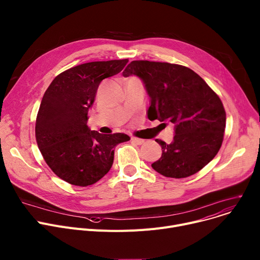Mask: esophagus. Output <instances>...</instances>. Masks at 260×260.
<instances>
[{"mask_svg":"<svg viewBox=\"0 0 260 260\" xmlns=\"http://www.w3.org/2000/svg\"><path fill=\"white\" fill-rule=\"evenodd\" d=\"M131 141L137 145H141L144 143V140L143 139H139V138H136V137H132Z\"/></svg>","mask_w":260,"mask_h":260,"instance_id":"obj_1","label":"esophagus"}]
</instances>
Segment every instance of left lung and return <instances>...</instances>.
<instances>
[{
	"label": "left lung",
	"instance_id": "obj_1",
	"mask_svg": "<svg viewBox=\"0 0 260 260\" xmlns=\"http://www.w3.org/2000/svg\"><path fill=\"white\" fill-rule=\"evenodd\" d=\"M123 76L139 77L150 98L149 120L175 124L174 141L162 147L151 167L167 178L192 176L218 152L226 127V112L219 97L191 69L181 64L134 60ZM165 124V123H163Z\"/></svg>",
	"mask_w": 260,
	"mask_h": 260
}]
</instances>
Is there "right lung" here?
<instances>
[{
  "mask_svg": "<svg viewBox=\"0 0 260 260\" xmlns=\"http://www.w3.org/2000/svg\"><path fill=\"white\" fill-rule=\"evenodd\" d=\"M127 62L82 63L60 73L48 86L36 138L46 163L61 180L81 187L95 184L111 169L115 146L131 139L121 133L102 135L86 125L100 82L122 71Z\"/></svg>",
  "mask_w": 260,
  "mask_h": 260,
  "instance_id": "add662e5",
  "label": "right lung"
}]
</instances>
